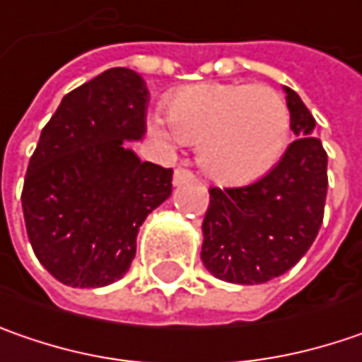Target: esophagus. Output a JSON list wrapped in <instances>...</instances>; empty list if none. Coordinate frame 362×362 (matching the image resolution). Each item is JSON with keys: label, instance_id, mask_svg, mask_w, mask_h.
<instances>
[{"label": "esophagus", "instance_id": "esophagus-1", "mask_svg": "<svg viewBox=\"0 0 362 362\" xmlns=\"http://www.w3.org/2000/svg\"><path fill=\"white\" fill-rule=\"evenodd\" d=\"M194 180V174L186 168H176L174 170V186H180V184H186V182Z\"/></svg>", "mask_w": 362, "mask_h": 362}]
</instances>
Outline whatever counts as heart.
Masks as SVG:
<instances>
[{"instance_id": "1", "label": "heart", "mask_w": 362, "mask_h": 362, "mask_svg": "<svg viewBox=\"0 0 362 362\" xmlns=\"http://www.w3.org/2000/svg\"><path fill=\"white\" fill-rule=\"evenodd\" d=\"M150 132L170 148L198 144V162L212 180L247 184L284 156L290 109L265 85L200 83L178 88L165 103V117L150 119Z\"/></svg>"}]
</instances>
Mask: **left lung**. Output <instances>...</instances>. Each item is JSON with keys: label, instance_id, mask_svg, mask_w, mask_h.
I'll list each match as a JSON object with an SVG mask.
<instances>
[{"label": "left lung", "instance_id": "8db88e82", "mask_svg": "<svg viewBox=\"0 0 362 362\" xmlns=\"http://www.w3.org/2000/svg\"><path fill=\"white\" fill-rule=\"evenodd\" d=\"M293 139L261 180L211 188L200 259L214 277L253 286L291 269L314 243L324 216L328 156L300 95L284 87Z\"/></svg>", "mask_w": 362, "mask_h": 362}]
</instances>
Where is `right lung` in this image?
I'll list each match as a JSON object with an SVG mask.
<instances>
[{"label": "right lung", "instance_id": "right-lung-1", "mask_svg": "<svg viewBox=\"0 0 362 362\" xmlns=\"http://www.w3.org/2000/svg\"><path fill=\"white\" fill-rule=\"evenodd\" d=\"M150 93L129 69H109L64 95L40 134L22 190L38 261L71 288L127 274L137 230L172 194V170L141 162Z\"/></svg>", "mask_w": 362, "mask_h": 362}]
</instances>
